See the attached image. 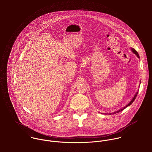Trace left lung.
I'll use <instances>...</instances> for the list:
<instances>
[{"mask_svg": "<svg viewBox=\"0 0 152 152\" xmlns=\"http://www.w3.org/2000/svg\"><path fill=\"white\" fill-rule=\"evenodd\" d=\"M132 51H133V53H134V54H136V56H137V57H138V58H139V54H138L137 52V51H136V50H134V48H132ZM137 94H138V92H136V94H135L134 96V97L133 98V99H132V101H130V102H129V104H128V105H126V107H125L124 108H123L121 109V110H118V111H117L116 112H114V113H113V114H114V113H118L119 112H121V111L123 110H124V109L126 108V107H128V106H129V105H131V104H132V103L133 102V101H134V99H136V96H137Z\"/></svg>", "mask_w": 152, "mask_h": 152, "instance_id": "8db88e82", "label": "left lung"}]
</instances>
